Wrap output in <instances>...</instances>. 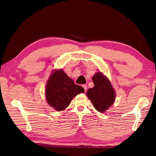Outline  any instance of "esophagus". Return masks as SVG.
Wrapping results in <instances>:
<instances>
[{
	"mask_svg": "<svg viewBox=\"0 0 156 156\" xmlns=\"http://www.w3.org/2000/svg\"><path fill=\"white\" fill-rule=\"evenodd\" d=\"M82 86H83V87L84 88V91H86L87 89V85H86V84H83V85H82Z\"/></svg>",
	"mask_w": 156,
	"mask_h": 156,
	"instance_id": "obj_1",
	"label": "esophagus"
}]
</instances>
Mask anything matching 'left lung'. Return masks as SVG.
<instances>
[{
	"instance_id": "8db88e82",
	"label": "left lung",
	"mask_w": 156,
	"mask_h": 156,
	"mask_svg": "<svg viewBox=\"0 0 156 156\" xmlns=\"http://www.w3.org/2000/svg\"><path fill=\"white\" fill-rule=\"evenodd\" d=\"M94 86L90 88L86 95L94 108L103 113L112 105L115 99V92L108 79L102 73H96L92 78Z\"/></svg>"
}]
</instances>
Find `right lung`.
<instances>
[{"mask_svg":"<svg viewBox=\"0 0 156 156\" xmlns=\"http://www.w3.org/2000/svg\"><path fill=\"white\" fill-rule=\"evenodd\" d=\"M84 92V89L75 84L62 69L53 72L46 86L47 102L57 111L66 108L75 96Z\"/></svg>","mask_w":156,"mask_h":156,"instance_id":"add662e5","label":"right lung"}]
</instances>
